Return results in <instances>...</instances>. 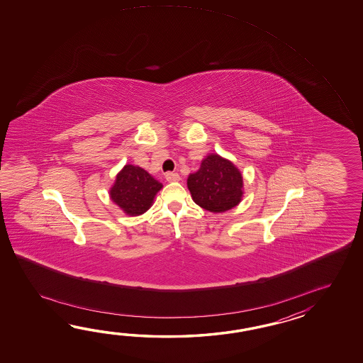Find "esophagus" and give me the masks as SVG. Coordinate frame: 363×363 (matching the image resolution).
I'll return each instance as SVG.
<instances>
[{
	"label": "esophagus",
	"instance_id": "esophagus-1",
	"mask_svg": "<svg viewBox=\"0 0 363 363\" xmlns=\"http://www.w3.org/2000/svg\"><path fill=\"white\" fill-rule=\"evenodd\" d=\"M164 179H166L169 183H174V182H179L180 177H179L177 172H166Z\"/></svg>",
	"mask_w": 363,
	"mask_h": 363
}]
</instances>
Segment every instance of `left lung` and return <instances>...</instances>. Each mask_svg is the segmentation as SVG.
Here are the masks:
<instances>
[{"mask_svg":"<svg viewBox=\"0 0 363 363\" xmlns=\"http://www.w3.org/2000/svg\"><path fill=\"white\" fill-rule=\"evenodd\" d=\"M188 189L199 206L211 213H223L239 205L242 197V175L220 155H208L200 169L186 180Z\"/></svg>","mask_w":363,"mask_h":363,"instance_id":"8db88e82","label":"left lung"}]
</instances>
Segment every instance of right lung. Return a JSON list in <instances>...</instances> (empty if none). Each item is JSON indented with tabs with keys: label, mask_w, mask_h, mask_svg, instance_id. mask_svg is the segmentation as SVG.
I'll list each match as a JSON object with an SVG mask.
<instances>
[{
	"label": "right lung",
	"mask_w": 363,
	"mask_h": 363,
	"mask_svg": "<svg viewBox=\"0 0 363 363\" xmlns=\"http://www.w3.org/2000/svg\"><path fill=\"white\" fill-rule=\"evenodd\" d=\"M162 186V183L155 180L144 169L125 164L116 175V183L110 188V199L127 216H140L153 205L155 194Z\"/></svg>",
	"instance_id": "obj_1"
}]
</instances>
